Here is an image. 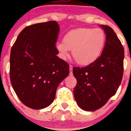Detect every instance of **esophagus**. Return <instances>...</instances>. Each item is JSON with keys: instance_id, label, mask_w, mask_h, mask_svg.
Segmentation results:
<instances>
[{"instance_id": "esophagus-1", "label": "esophagus", "mask_w": 131, "mask_h": 131, "mask_svg": "<svg viewBox=\"0 0 131 131\" xmlns=\"http://www.w3.org/2000/svg\"><path fill=\"white\" fill-rule=\"evenodd\" d=\"M69 71H70V73H69V75H73V66H69Z\"/></svg>"}]
</instances>
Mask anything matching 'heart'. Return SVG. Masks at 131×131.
I'll list each match as a JSON object with an SVG mask.
<instances>
[{
    "mask_svg": "<svg viewBox=\"0 0 131 131\" xmlns=\"http://www.w3.org/2000/svg\"><path fill=\"white\" fill-rule=\"evenodd\" d=\"M106 35L100 29L81 28L69 31L65 35L63 41L58 42L56 48L63 58L69 55L72 50V55L77 63L82 66L96 62L104 49Z\"/></svg>",
    "mask_w": 131,
    "mask_h": 131,
    "instance_id": "b5f03b06",
    "label": "heart"
}]
</instances>
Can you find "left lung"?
<instances>
[{
    "label": "left lung",
    "instance_id": "1",
    "mask_svg": "<svg viewBox=\"0 0 131 131\" xmlns=\"http://www.w3.org/2000/svg\"><path fill=\"white\" fill-rule=\"evenodd\" d=\"M106 34V43L98 60L84 68H73L77 79L75 100L82 110L95 111L115 95L123 73L124 48L110 27L100 25Z\"/></svg>",
    "mask_w": 131,
    "mask_h": 131
}]
</instances>
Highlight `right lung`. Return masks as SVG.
Returning a JSON list of instances; mask_svg holds the SVG:
<instances>
[{
	"label": "right lung",
	"mask_w": 131,
	"mask_h": 131,
	"mask_svg": "<svg viewBox=\"0 0 131 131\" xmlns=\"http://www.w3.org/2000/svg\"><path fill=\"white\" fill-rule=\"evenodd\" d=\"M59 31L56 21L29 25L12 47L10 81L21 102L30 108L51 104L58 86L69 73V64L57 56Z\"/></svg>",
	"instance_id": "1"
}]
</instances>
